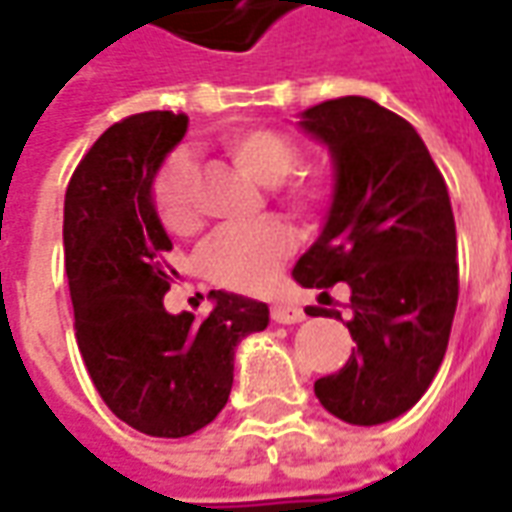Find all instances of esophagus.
Returning a JSON list of instances; mask_svg holds the SVG:
<instances>
[{
    "label": "esophagus",
    "instance_id": "1",
    "mask_svg": "<svg viewBox=\"0 0 512 512\" xmlns=\"http://www.w3.org/2000/svg\"><path fill=\"white\" fill-rule=\"evenodd\" d=\"M273 320L281 322V325H295V322L306 320V311L295 303L278 300V303H273Z\"/></svg>",
    "mask_w": 512,
    "mask_h": 512
}]
</instances>
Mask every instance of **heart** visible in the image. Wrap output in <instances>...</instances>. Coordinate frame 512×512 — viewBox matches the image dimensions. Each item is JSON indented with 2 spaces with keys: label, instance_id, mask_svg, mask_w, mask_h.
Wrapping results in <instances>:
<instances>
[{
  "label": "heart",
  "instance_id": "1",
  "mask_svg": "<svg viewBox=\"0 0 512 512\" xmlns=\"http://www.w3.org/2000/svg\"><path fill=\"white\" fill-rule=\"evenodd\" d=\"M223 151L242 168L284 201L292 212L306 215L328 198L331 179L322 170H303L295 176L300 151L275 129H237L223 137ZM151 204L159 223L170 234H190L198 226V173L187 154L173 157L159 168L151 181ZM292 250L289 228L264 217L245 228H223L201 250V270L212 284L237 292H259L273 284L278 267Z\"/></svg>",
  "mask_w": 512,
  "mask_h": 512
}]
</instances>
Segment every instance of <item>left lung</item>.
Listing matches in <instances>:
<instances>
[{"label":"left lung","mask_w":512,"mask_h":512,"mask_svg":"<svg viewBox=\"0 0 512 512\" xmlns=\"http://www.w3.org/2000/svg\"><path fill=\"white\" fill-rule=\"evenodd\" d=\"M297 126L328 148L333 198L320 237L297 259L306 289L350 286L347 364L314 383L336 419L372 427L411 411L436 378L458 306V237L447 184L424 140L364 96L322 101Z\"/></svg>","instance_id":"left-lung-1"}]
</instances>
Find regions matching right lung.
<instances>
[{"instance_id":"right-lung-1","label":"right lung","mask_w":512,"mask_h":512,"mask_svg":"<svg viewBox=\"0 0 512 512\" xmlns=\"http://www.w3.org/2000/svg\"><path fill=\"white\" fill-rule=\"evenodd\" d=\"M187 115L140 112L93 143L65 192V273L90 380L121 422L154 438L192 436L226 408L234 350L270 308L212 289L206 320L165 311L173 248L151 181L187 134Z\"/></svg>"}]
</instances>
